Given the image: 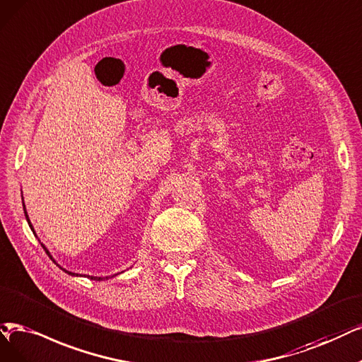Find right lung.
I'll list each match as a JSON object with an SVG mask.
<instances>
[{
    "label": "right lung",
    "instance_id": "obj_1",
    "mask_svg": "<svg viewBox=\"0 0 362 362\" xmlns=\"http://www.w3.org/2000/svg\"><path fill=\"white\" fill-rule=\"evenodd\" d=\"M22 202H23V199H22ZM23 211H25V218H26V221H28V225H30V226H31V230H33V233H34V235H35V231H34V228H33V225H31V222H30V218H28V213H26V209H25V204H23ZM42 246H43V249H45V252H46V253H47V257H49V258H50V259H52V261H53V262H55V264H57V261H55V259H53V258H52V255H50V252H49V250H47V249H46V246H45V245H42ZM57 265H58V264H57ZM58 267H59V269H61V270H64V272H65V273H69V274H71V276H78V274H76V273H71V272H66V270H65V269H62V267H61V265H58ZM88 277H89V279H90V280H103V277H95V276H88ZM105 279H107V277H105Z\"/></svg>",
    "mask_w": 362,
    "mask_h": 362
}]
</instances>
